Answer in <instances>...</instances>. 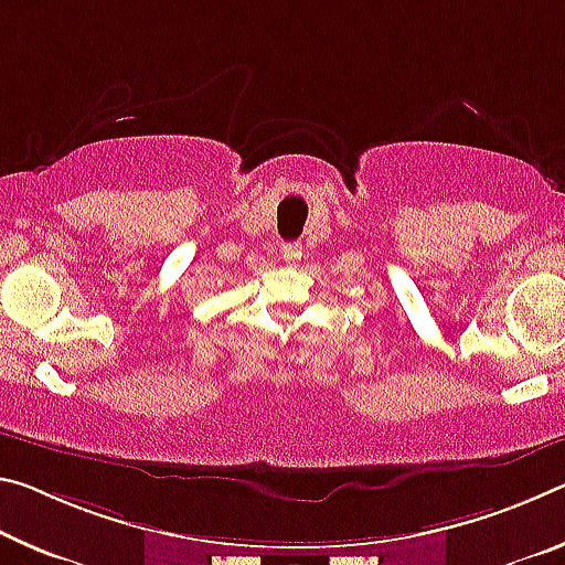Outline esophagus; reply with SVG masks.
Wrapping results in <instances>:
<instances>
[{
	"label": "esophagus",
	"instance_id": "esophagus-1",
	"mask_svg": "<svg viewBox=\"0 0 565 565\" xmlns=\"http://www.w3.org/2000/svg\"><path fill=\"white\" fill-rule=\"evenodd\" d=\"M281 256H284L286 264H299L301 262V244H299V241H294V244H284Z\"/></svg>",
	"mask_w": 565,
	"mask_h": 565
}]
</instances>
